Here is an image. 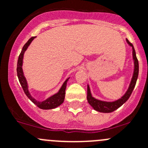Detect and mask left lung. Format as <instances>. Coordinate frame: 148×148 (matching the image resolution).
I'll return each mask as SVG.
<instances>
[{
	"label": "left lung",
	"mask_w": 148,
	"mask_h": 148,
	"mask_svg": "<svg viewBox=\"0 0 148 148\" xmlns=\"http://www.w3.org/2000/svg\"><path fill=\"white\" fill-rule=\"evenodd\" d=\"M127 43L130 45V46H132L133 48V58H134V75H133L132 80L130 84V86H129L128 90H127V92L125 93V94L123 96V97L121 98V99H118V100L115 101V102H104V101H100L98 100V99H94V97L91 96L90 91V88L88 86L87 88V99L88 103L90 104V106H92L94 110L99 111V112H102V113H110L114 111L115 110H116L117 108H119L120 106H122L127 99H129L130 96L131 95L133 92V90H134V87L136 86V83L137 78H138V74H139V62H138V60H137L136 55V51L135 49H134V46L130 41L127 39H126Z\"/></svg>",
	"instance_id": "1"
}]
</instances>
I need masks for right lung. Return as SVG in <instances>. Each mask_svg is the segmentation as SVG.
<instances>
[{
    "label": "right lung",
    "instance_id": "add662e5",
    "mask_svg": "<svg viewBox=\"0 0 148 148\" xmlns=\"http://www.w3.org/2000/svg\"><path fill=\"white\" fill-rule=\"evenodd\" d=\"M34 38H35V37H32V38H31L27 41V42H26V44L23 46V47L22 51H21V54H20L19 55V58H18V65H17V74H18V79H19L20 83H21L23 89L24 90V93L26 94V95L27 96L28 98H29L33 103L35 104L36 106H38V108H40L41 109H44V110L55 108H57L58 106H60L61 104L63 102V101H64L65 94H66V85H67V81L69 80V79H67L65 81V82L62 86L61 88L60 89L59 92H58V94H54L52 97H49V99L43 101V102H38V101L36 100L35 99H34V98L31 96L30 93L29 92L27 82H26V78H25L24 75H23V73L22 65L23 54H24V52L26 51V49H27L28 46L30 45V43H31L32 41L34 39Z\"/></svg>",
    "mask_w": 148,
    "mask_h": 148
}]
</instances>
